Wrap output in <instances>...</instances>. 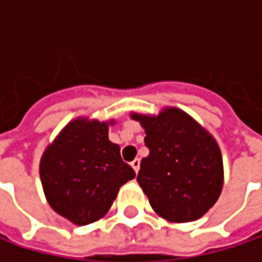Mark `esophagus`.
<instances>
[{
  "label": "esophagus",
  "mask_w": 262,
  "mask_h": 262,
  "mask_svg": "<svg viewBox=\"0 0 262 262\" xmlns=\"http://www.w3.org/2000/svg\"><path fill=\"white\" fill-rule=\"evenodd\" d=\"M139 164H141V161H139V159H135V161H132L130 162L132 168L135 170V173H138V170H139Z\"/></svg>",
  "instance_id": "esophagus-1"
}]
</instances>
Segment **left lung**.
<instances>
[{
	"label": "left lung",
	"mask_w": 262,
	"mask_h": 262,
	"mask_svg": "<svg viewBox=\"0 0 262 262\" xmlns=\"http://www.w3.org/2000/svg\"><path fill=\"white\" fill-rule=\"evenodd\" d=\"M132 118L145 130L148 156L141 161L136 181L151 208L176 223L200 219L223 188V161L214 138L173 107L158 117Z\"/></svg>",
	"instance_id": "obj_1"
}]
</instances>
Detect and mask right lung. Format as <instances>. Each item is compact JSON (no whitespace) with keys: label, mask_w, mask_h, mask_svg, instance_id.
Returning <instances> with one entry per match:
<instances>
[{"label":"right lung","mask_w":262,"mask_h":262,"mask_svg":"<svg viewBox=\"0 0 262 262\" xmlns=\"http://www.w3.org/2000/svg\"><path fill=\"white\" fill-rule=\"evenodd\" d=\"M107 123L76 120L45 150L40 181L50 206L84 226L101 219L135 171L109 141Z\"/></svg>","instance_id":"1"}]
</instances>
